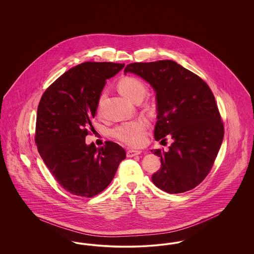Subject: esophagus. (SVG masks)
<instances>
[{"label": "esophagus", "instance_id": "1", "mask_svg": "<svg viewBox=\"0 0 254 254\" xmlns=\"http://www.w3.org/2000/svg\"><path fill=\"white\" fill-rule=\"evenodd\" d=\"M139 154H141V151H139V150H127V157H134V156H136V155H139Z\"/></svg>", "mask_w": 254, "mask_h": 254}]
</instances>
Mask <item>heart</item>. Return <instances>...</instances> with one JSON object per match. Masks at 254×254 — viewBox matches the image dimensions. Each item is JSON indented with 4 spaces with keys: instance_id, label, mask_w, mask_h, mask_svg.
Returning a JSON list of instances; mask_svg holds the SVG:
<instances>
[{
    "instance_id": "obj_1",
    "label": "heart",
    "mask_w": 254,
    "mask_h": 254,
    "mask_svg": "<svg viewBox=\"0 0 254 254\" xmlns=\"http://www.w3.org/2000/svg\"><path fill=\"white\" fill-rule=\"evenodd\" d=\"M118 89L123 96L133 102H141L146 93V86L138 78L132 76L123 77L118 83ZM103 96L101 97L102 100ZM147 124L144 120L127 122L116 127L112 134L113 136L133 147H140L145 145Z\"/></svg>"
}]
</instances>
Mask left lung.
<instances>
[{"label":"left lung","instance_id":"obj_1","mask_svg":"<svg viewBox=\"0 0 254 254\" xmlns=\"http://www.w3.org/2000/svg\"><path fill=\"white\" fill-rule=\"evenodd\" d=\"M143 78L156 92L155 140L173 143L167 151L152 150L161 157L153 184L169 193L190 190L212 168L224 138V124L215 98L204 80L176 62L132 63L125 73Z\"/></svg>","mask_w":254,"mask_h":254}]
</instances>
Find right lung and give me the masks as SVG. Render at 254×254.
Listing matches in <instances>:
<instances>
[{"label":"right lung","instance_id":"add662e5","mask_svg":"<svg viewBox=\"0 0 254 254\" xmlns=\"http://www.w3.org/2000/svg\"><path fill=\"white\" fill-rule=\"evenodd\" d=\"M124 66L85 62L64 73L40 100L35 131L38 151L58 184L73 195L90 198L102 192L126 158L125 149L116 143L107 141L101 147L85 144L106 80Z\"/></svg>","mask_w":254,"mask_h":254}]
</instances>
